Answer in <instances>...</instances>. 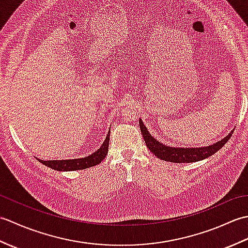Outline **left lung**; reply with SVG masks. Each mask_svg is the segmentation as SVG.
<instances>
[{
	"mask_svg": "<svg viewBox=\"0 0 248 248\" xmlns=\"http://www.w3.org/2000/svg\"><path fill=\"white\" fill-rule=\"evenodd\" d=\"M140 128L145 140V143L152 154L163 161L172 163H193L207 159V157L217 154V151H218L226 143H227L228 140L233 133L232 130L228 135H226L224 139L217 141V143H214L213 145L205 147H196V148H195V147L194 148H192V147H189V148L184 147L183 148V147L167 146L155 140L154 136L149 133L148 129L145 127L143 120L140 118Z\"/></svg>",
	"mask_w": 248,
	"mask_h": 248,
	"instance_id": "1",
	"label": "left lung"
}]
</instances>
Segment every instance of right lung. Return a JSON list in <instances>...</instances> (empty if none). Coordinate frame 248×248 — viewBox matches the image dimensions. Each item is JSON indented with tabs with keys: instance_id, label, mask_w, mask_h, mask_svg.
<instances>
[{
	"instance_id": "right-lung-1",
	"label": "right lung",
	"mask_w": 248,
	"mask_h": 248,
	"mask_svg": "<svg viewBox=\"0 0 248 248\" xmlns=\"http://www.w3.org/2000/svg\"><path fill=\"white\" fill-rule=\"evenodd\" d=\"M110 129V128H109ZM109 132L105 138L103 144L98 150H96L93 154L89 155L87 156L80 157V159H68V160H49L44 161L40 159L38 160L44 165L48 166L52 170L57 171H72V170H86L88 167H92L99 164L103 161L105 155H108V143H109Z\"/></svg>"
}]
</instances>
